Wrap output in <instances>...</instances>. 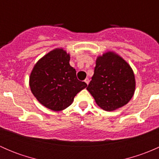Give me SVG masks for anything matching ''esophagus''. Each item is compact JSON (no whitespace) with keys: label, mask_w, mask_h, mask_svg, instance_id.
<instances>
[{"label":"esophagus","mask_w":159,"mask_h":159,"mask_svg":"<svg viewBox=\"0 0 159 159\" xmlns=\"http://www.w3.org/2000/svg\"><path fill=\"white\" fill-rule=\"evenodd\" d=\"M84 82H85L87 84H89V78H85V80H84Z\"/></svg>","instance_id":"obj_1"}]
</instances>
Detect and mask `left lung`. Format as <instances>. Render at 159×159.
I'll list each match as a JSON object with an SVG mask.
<instances>
[{
	"label": "left lung",
	"instance_id": "obj_1",
	"mask_svg": "<svg viewBox=\"0 0 159 159\" xmlns=\"http://www.w3.org/2000/svg\"><path fill=\"white\" fill-rule=\"evenodd\" d=\"M135 89V79L130 65L114 52L96 60L94 75L87 90L103 110L114 111L125 105Z\"/></svg>",
	"mask_w": 159,
	"mask_h": 159
}]
</instances>
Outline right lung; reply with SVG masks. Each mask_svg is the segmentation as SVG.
Returning a JSON list of instances; mask_svg holds the SVG:
<instances>
[{"mask_svg": "<svg viewBox=\"0 0 159 159\" xmlns=\"http://www.w3.org/2000/svg\"><path fill=\"white\" fill-rule=\"evenodd\" d=\"M69 61V54L63 49L53 50L37 62L30 75L32 94L52 111L68 108L75 95L87 87L85 82L77 78Z\"/></svg>", "mask_w": 159, "mask_h": 159, "instance_id": "add662e5", "label": "right lung"}]
</instances>
